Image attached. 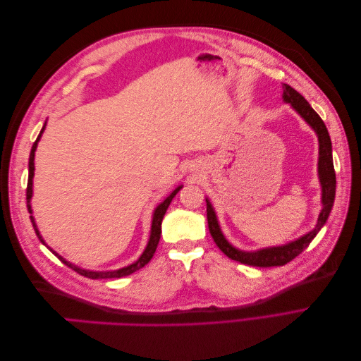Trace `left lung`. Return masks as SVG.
I'll return each instance as SVG.
<instances>
[{
  "label": "left lung",
  "mask_w": 361,
  "mask_h": 361,
  "mask_svg": "<svg viewBox=\"0 0 361 361\" xmlns=\"http://www.w3.org/2000/svg\"><path fill=\"white\" fill-rule=\"evenodd\" d=\"M283 99L293 106V110L297 111L305 122H307L314 133L318 134L319 140V162H318V171H319V180L322 185V211L318 218V224L313 228L312 232L307 235L301 236L300 239L293 243H289L281 247H271L264 248L259 251H253V253H248V251L236 250L226 241L223 236L220 226H218L215 212L212 209L211 203L206 200V214H207V226H209V232L214 238L215 244L218 245L223 253L232 260L241 262L244 265L250 267H259V268H268V267H281L286 265L288 262L300 256L302 251L310 245L313 238L318 235V232L329 220V215L333 209L334 203V195H336V171L333 166V152H331V138L324 120L316 113L310 104L304 99V97L292 89L290 85L283 84Z\"/></svg>",
  "instance_id": "obj_1"
}]
</instances>
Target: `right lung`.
I'll return each mask as SVG.
<instances>
[{
    "mask_svg": "<svg viewBox=\"0 0 361 361\" xmlns=\"http://www.w3.org/2000/svg\"><path fill=\"white\" fill-rule=\"evenodd\" d=\"M43 129L45 128H42V130H40V134H39V137H37V140L35 141V145H32V147H31V154H30V161H28V183H27V207H28V212L31 214V204H30V200H31V195H32V176H35V152H36V147H37V141L40 140V135H42V133H43ZM182 187H178L176 190H174L169 197L164 200L157 209H155V212H154V220H152V231H150V239H149V244H147V247H146V250H145V253L140 256V259L137 260V262H134L133 265H129V267H125V268H122V269H117V271H87V269H82V268H78V267H75V265H72V264H69V262L66 260V259H63L61 256H59L56 251H52L47 244H45V241H43L42 239V236H40V233H39V231H37V227H36V224H35V220H32V216H30L31 218V223H32V227H35V231H36V235H37V238L40 239V243L42 244H45L54 255H56L64 265H68L69 268H72L75 272H78V274H81V276H84V277H87V279H93V280H97V279H120V277H125V276H129V274H133V272H135V271H138V269H141L143 268L145 265H147L149 264V260L154 257V255H155V250H157V247H158V243H159V238H161V223H162V218H164V215H166V212H167V207L170 206V203H171V200H173V197L174 195H176L178 192H179V190H180Z\"/></svg>",
    "mask_w": 361,
    "mask_h": 361,
    "instance_id": "1",
    "label": "right lung"
}]
</instances>
